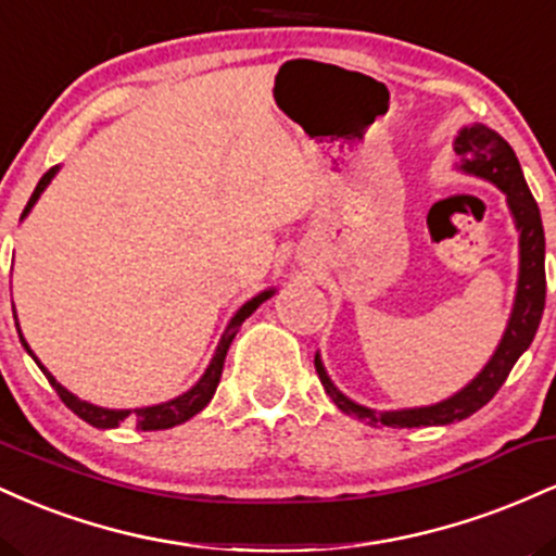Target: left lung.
I'll return each mask as SVG.
<instances>
[{
  "label": "left lung",
  "instance_id": "left-lung-1",
  "mask_svg": "<svg viewBox=\"0 0 556 556\" xmlns=\"http://www.w3.org/2000/svg\"><path fill=\"white\" fill-rule=\"evenodd\" d=\"M455 154L460 156L457 169L465 175L481 177L502 190L507 198V208L513 214L515 229H518V287H515L513 311H509L507 327L496 350L491 353L486 366L478 371L473 379L465 384L460 392L433 405L424 407H400V410H374V407L361 405L350 400L334 387L324 368L321 355L316 353V374L321 379L324 389L344 416L363 420L368 426H392V429H420V426H450L457 420H465L481 410L486 402L500 392L513 366L518 358L531 348L535 329L541 324L546 303V271H544V225H541L539 203L528 190L526 177H522L520 162L515 156L513 146L504 140L500 132L491 127L473 123L465 125L455 138Z\"/></svg>",
  "mask_w": 556,
  "mask_h": 556
}]
</instances>
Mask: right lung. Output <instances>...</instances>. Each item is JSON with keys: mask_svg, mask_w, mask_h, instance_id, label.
I'll return each mask as SVG.
<instances>
[{"mask_svg": "<svg viewBox=\"0 0 556 556\" xmlns=\"http://www.w3.org/2000/svg\"><path fill=\"white\" fill-rule=\"evenodd\" d=\"M56 172H60V164L49 169L47 175H43L41 180H38L34 195H30V201H28V206L23 208L21 222L25 219V216L30 214V208L36 206L38 198H41L43 190L49 188V182L54 180ZM274 292H277V290H274V287H269V290L258 292V295H253L251 300H245V303H242L240 308L235 311V316L229 318V324L225 327V331H222L219 344H216V350H214L212 361H208L206 371L201 374V379H198L195 384L188 389V392L177 394L175 400L159 402V405H149V407H132V410H114V407H101V405H93V402H86V400L75 397V394L70 392V389L62 387L60 381H56L54 376L49 374L47 368H43V363L36 358V353H34V350H30V344L25 342V337H23V331H21V324H17V314H15V327H17V334H21L23 348L28 350L30 358L36 361V366L41 368L43 376H47V379H49V384H52V387L56 389V394H60V400L65 402V405L70 407V410L75 413V416L86 420V424L96 426V429H117V426L123 424V420H130V424H136L140 431H162V429H172V426L185 424V420L193 418L195 413H201L203 407H206L208 402H212L216 387H219L222 368H225L227 350H229V344H232L235 334H238V329L242 327V321H245V318L251 316L253 311H256L261 303H266V300H269V298L274 295Z\"/></svg>", "mask_w": 556, "mask_h": 556, "instance_id": "add662e5", "label": "right lung"}]
</instances>
